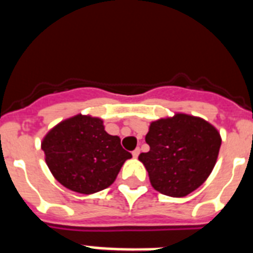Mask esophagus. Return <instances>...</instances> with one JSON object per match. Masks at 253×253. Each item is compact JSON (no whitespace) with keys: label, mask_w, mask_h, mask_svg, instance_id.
I'll return each instance as SVG.
<instances>
[{"label":"esophagus","mask_w":253,"mask_h":253,"mask_svg":"<svg viewBox=\"0 0 253 253\" xmlns=\"http://www.w3.org/2000/svg\"><path fill=\"white\" fill-rule=\"evenodd\" d=\"M139 153H140V149L137 148V149H134L133 153H131V154H133V157H134V158H137L138 156H139Z\"/></svg>","instance_id":"1"}]
</instances>
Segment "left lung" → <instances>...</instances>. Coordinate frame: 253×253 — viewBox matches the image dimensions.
Masks as SVG:
<instances>
[{
    "label": "left lung",
    "mask_w": 253,
    "mask_h": 253,
    "mask_svg": "<svg viewBox=\"0 0 253 253\" xmlns=\"http://www.w3.org/2000/svg\"><path fill=\"white\" fill-rule=\"evenodd\" d=\"M144 165L154 190L172 198H184L204 184L218 160L222 137L203 118L176 113L149 124Z\"/></svg>",
    "instance_id": "left-lung-1"
}]
</instances>
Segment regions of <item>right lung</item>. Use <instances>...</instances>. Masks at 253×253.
Wrapping results in <instances>:
<instances>
[{"label":"right lung","mask_w":253,"mask_h":253,"mask_svg":"<svg viewBox=\"0 0 253 253\" xmlns=\"http://www.w3.org/2000/svg\"><path fill=\"white\" fill-rule=\"evenodd\" d=\"M45 163L59 184L91 195L110 186L131 154L118 135L105 130L104 120L77 114L54 125L42 140Z\"/></svg>","instance_id":"add662e5"}]
</instances>
